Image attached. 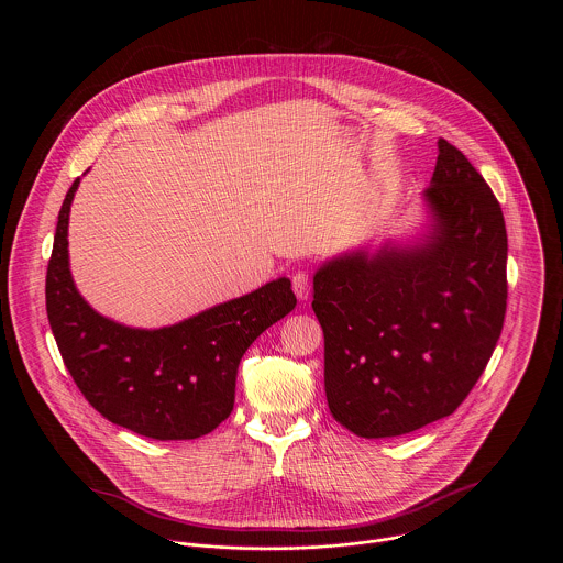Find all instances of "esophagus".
<instances>
[{
	"mask_svg": "<svg viewBox=\"0 0 563 563\" xmlns=\"http://www.w3.org/2000/svg\"><path fill=\"white\" fill-rule=\"evenodd\" d=\"M292 290H295V295H297V299L299 301H308V297H310V288H312V282H310V275L306 273V271H297L295 275H292Z\"/></svg>",
	"mask_w": 563,
	"mask_h": 563,
	"instance_id": "34e87169",
	"label": "esophagus"
}]
</instances>
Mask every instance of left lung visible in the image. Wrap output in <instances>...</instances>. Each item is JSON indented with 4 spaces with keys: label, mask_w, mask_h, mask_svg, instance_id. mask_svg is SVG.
I'll return each mask as SVG.
<instances>
[{
    "label": "left lung",
    "mask_w": 563,
    "mask_h": 563,
    "mask_svg": "<svg viewBox=\"0 0 563 563\" xmlns=\"http://www.w3.org/2000/svg\"><path fill=\"white\" fill-rule=\"evenodd\" d=\"M422 197L431 230L420 241L355 249L314 275L329 411L360 438H395L451 416L505 321L507 232L492 188L440 139Z\"/></svg>",
    "instance_id": "8db88e82"
}]
</instances>
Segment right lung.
Returning a JSON list of instances; mask_svg holds the SVG:
<instances>
[{"mask_svg": "<svg viewBox=\"0 0 563 563\" xmlns=\"http://www.w3.org/2000/svg\"><path fill=\"white\" fill-rule=\"evenodd\" d=\"M71 184L56 225L47 266V319L86 401L103 418L154 440H195L234 409L244 351L273 322L290 314V279L214 306L162 329H134L97 314L81 299L69 271Z\"/></svg>", "mask_w": 563, "mask_h": 563, "instance_id": "1", "label": "right lung"}]
</instances>
